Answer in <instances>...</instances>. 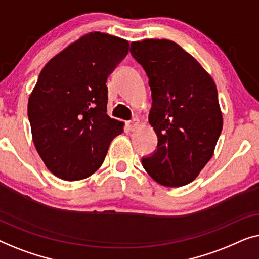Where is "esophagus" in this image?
<instances>
[{
    "instance_id": "1",
    "label": "esophagus",
    "mask_w": 259,
    "mask_h": 259,
    "mask_svg": "<svg viewBox=\"0 0 259 259\" xmlns=\"http://www.w3.org/2000/svg\"><path fill=\"white\" fill-rule=\"evenodd\" d=\"M138 124H140V121H138L137 118H134L133 121L128 122V129H129L130 131H133V130H135V129L137 128Z\"/></svg>"
}]
</instances>
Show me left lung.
<instances>
[{"label":"left lung","mask_w":259,"mask_h":259,"mask_svg":"<svg viewBox=\"0 0 259 259\" xmlns=\"http://www.w3.org/2000/svg\"><path fill=\"white\" fill-rule=\"evenodd\" d=\"M130 53L149 78V122L158 137L157 149L142 157V165L164 187L190 183L212 157L223 128L216 84L169 39L133 42Z\"/></svg>","instance_id":"obj_1"}]
</instances>
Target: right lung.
Segmentation results:
<instances>
[{
	"label": "right lung",
	"instance_id": "right-lung-1",
	"mask_svg": "<svg viewBox=\"0 0 259 259\" xmlns=\"http://www.w3.org/2000/svg\"><path fill=\"white\" fill-rule=\"evenodd\" d=\"M129 42L90 32L53 57L28 102L32 141L47 167L64 181L93 175L123 123L107 115L108 76Z\"/></svg>",
	"mask_w": 259,
	"mask_h": 259
}]
</instances>
